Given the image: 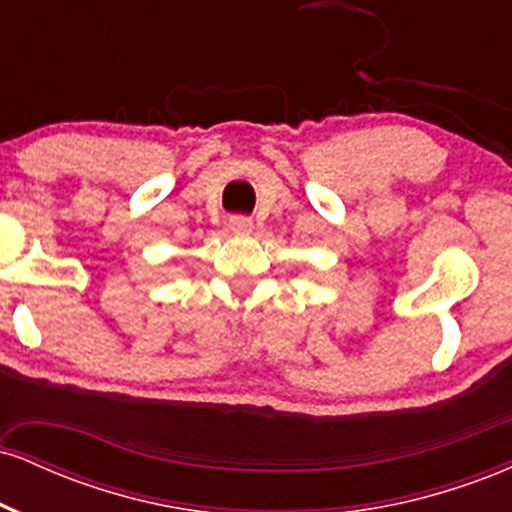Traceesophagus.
I'll return each instance as SVG.
<instances>
[{
    "label": "esophagus",
    "mask_w": 512,
    "mask_h": 512,
    "mask_svg": "<svg viewBox=\"0 0 512 512\" xmlns=\"http://www.w3.org/2000/svg\"><path fill=\"white\" fill-rule=\"evenodd\" d=\"M228 228H231L236 236H250L252 219H248V216H231V219H228Z\"/></svg>",
    "instance_id": "1"
}]
</instances>
